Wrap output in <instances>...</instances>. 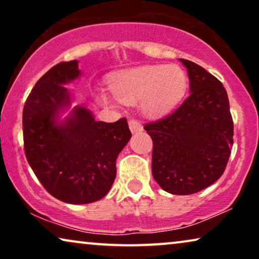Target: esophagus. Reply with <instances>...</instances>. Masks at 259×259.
Masks as SVG:
<instances>
[{
  "instance_id": "esophagus-1",
  "label": "esophagus",
  "mask_w": 259,
  "mask_h": 259,
  "mask_svg": "<svg viewBox=\"0 0 259 259\" xmlns=\"http://www.w3.org/2000/svg\"><path fill=\"white\" fill-rule=\"evenodd\" d=\"M128 126H130L131 132L132 133H138V132H141V131H143V125H141V123L136 119H131L128 122Z\"/></svg>"
}]
</instances>
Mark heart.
Segmentation results:
<instances>
[{"instance_id":"b5f03b06","label":"heart","mask_w":259,"mask_h":259,"mask_svg":"<svg viewBox=\"0 0 259 259\" xmlns=\"http://www.w3.org/2000/svg\"><path fill=\"white\" fill-rule=\"evenodd\" d=\"M186 74L176 65L144 66L118 73L109 79L108 87L116 100L123 104L139 101L147 116H160L168 112L183 97ZM99 98L107 101L100 93Z\"/></svg>"}]
</instances>
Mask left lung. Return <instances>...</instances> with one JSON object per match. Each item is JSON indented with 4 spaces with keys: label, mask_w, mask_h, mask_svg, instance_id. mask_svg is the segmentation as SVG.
<instances>
[{
    "label": "left lung",
    "mask_w": 259,
    "mask_h": 259,
    "mask_svg": "<svg viewBox=\"0 0 259 259\" xmlns=\"http://www.w3.org/2000/svg\"><path fill=\"white\" fill-rule=\"evenodd\" d=\"M190 77V97L171 114L144 126L153 141L152 175L172 194H192L221 178L233 144L229 98L217 77L180 59Z\"/></svg>",
    "instance_id": "8db88e82"
}]
</instances>
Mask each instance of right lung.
Masks as SVG:
<instances>
[{"instance_id":"obj_1","label":"right lung","mask_w":259,"mask_h":259,"mask_svg":"<svg viewBox=\"0 0 259 259\" xmlns=\"http://www.w3.org/2000/svg\"><path fill=\"white\" fill-rule=\"evenodd\" d=\"M77 61L61 62L35 83L23 107L24 153L35 176L56 199L90 204L104 198L114 183L116 158L132 137L126 118L97 121L84 107L70 106L63 84L80 76Z\"/></svg>"}]
</instances>
